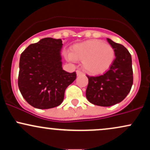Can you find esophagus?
I'll return each mask as SVG.
<instances>
[{
	"label": "esophagus",
	"instance_id": "34e87169",
	"mask_svg": "<svg viewBox=\"0 0 150 150\" xmlns=\"http://www.w3.org/2000/svg\"><path fill=\"white\" fill-rule=\"evenodd\" d=\"M76 73H77V75H82V74L83 73H82V72L80 70H76Z\"/></svg>",
	"mask_w": 150,
	"mask_h": 150
}]
</instances>
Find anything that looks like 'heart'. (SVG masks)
Masks as SVG:
<instances>
[{
  "label": "heart",
  "mask_w": 150,
  "mask_h": 150,
  "mask_svg": "<svg viewBox=\"0 0 150 150\" xmlns=\"http://www.w3.org/2000/svg\"><path fill=\"white\" fill-rule=\"evenodd\" d=\"M113 46L98 39H92L75 44L72 47L70 60H82V66L86 72L96 75L107 70L115 59Z\"/></svg>",
  "instance_id": "heart-1"
}]
</instances>
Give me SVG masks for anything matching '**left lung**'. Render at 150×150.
I'll return each instance as SVG.
<instances>
[{"mask_svg": "<svg viewBox=\"0 0 150 150\" xmlns=\"http://www.w3.org/2000/svg\"><path fill=\"white\" fill-rule=\"evenodd\" d=\"M108 42L115 50L116 58L106 73L98 76H89L86 97L92 104L111 106L126 97L133 83L132 58L125 46L110 39Z\"/></svg>", "mask_w": 150, "mask_h": 150, "instance_id": "obj_1", "label": "left lung"}]
</instances>
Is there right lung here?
<instances>
[{
  "label": "right lung",
  "instance_id": "add662e5",
  "mask_svg": "<svg viewBox=\"0 0 150 150\" xmlns=\"http://www.w3.org/2000/svg\"><path fill=\"white\" fill-rule=\"evenodd\" d=\"M61 39L44 38L21 53L18 87L29 104L39 109L56 107L63 102L65 89L76 73L62 68Z\"/></svg>",
  "mask_w": 150,
  "mask_h": 150
}]
</instances>
